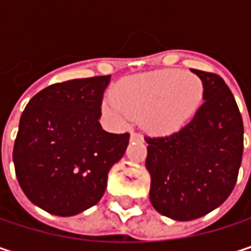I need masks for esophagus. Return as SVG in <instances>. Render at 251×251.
Returning a JSON list of instances; mask_svg holds the SVG:
<instances>
[{"instance_id": "esophagus-1", "label": "esophagus", "mask_w": 251, "mask_h": 251, "mask_svg": "<svg viewBox=\"0 0 251 251\" xmlns=\"http://www.w3.org/2000/svg\"><path fill=\"white\" fill-rule=\"evenodd\" d=\"M142 135L141 133H136V132H132L130 133V141H142Z\"/></svg>"}]
</instances>
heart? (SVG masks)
Here are the masks:
<instances>
[{
  "instance_id": "1",
  "label": "heart",
  "mask_w": 251,
  "mask_h": 251,
  "mask_svg": "<svg viewBox=\"0 0 251 251\" xmlns=\"http://www.w3.org/2000/svg\"><path fill=\"white\" fill-rule=\"evenodd\" d=\"M113 99L101 103V110L116 125L130 118L154 135H172L196 116L205 100L201 76L180 70H158L121 79Z\"/></svg>"
}]
</instances>
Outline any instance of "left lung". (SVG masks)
<instances>
[{
    "label": "left lung",
    "mask_w": 251,
    "mask_h": 251,
    "mask_svg": "<svg viewBox=\"0 0 251 251\" xmlns=\"http://www.w3.org/2000/svg\"><path fill=\"white\" fill-rule=\"evenodd\" d=\"M192 73L205 84L196 116L177 133L145 138L150 201L176 221H192L221 206L235 186L243 157V119L228 85L217 74Z\"/></svg>",
    "instance_id": "8db88e82"
}]
</instances>
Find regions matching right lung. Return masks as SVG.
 Returning a JSON list of instances; mask_svg holds the SVG:
<instances>
[{"mask_svg":"<svg viewBox=\"0 0 251 251\" xmlns=\"http://www.w3.org/2000/svg\"><path fill=\"white\" fill-rule=\"evenodd\" d=\"M110 75L70 79L39 91L25 106L13 161L25 195L43 211L73 217L103 196L129 133H109L99 119Z\"/></svg>","mask_w":251,"mask_h":251,"instance_id":"add662e5","label":"right lung"}]
</instances>
